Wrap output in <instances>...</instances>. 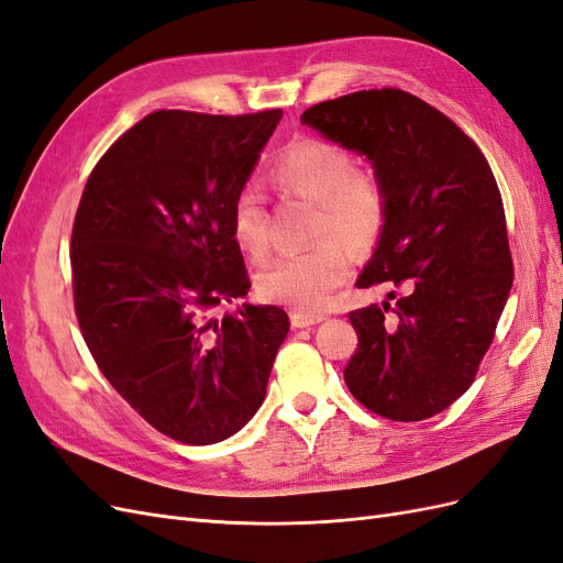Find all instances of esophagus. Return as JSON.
Wrapping results in <instances>:
<instances>
[{
  "label": "esophagus",
  "mask_w": 563,
  "mask_h": 563,
  "mask_svg": "<svg viewBox=\"0 0 563 563\" xmlns=\"http://www.w3.org/2000/svg\"><path fill=\"white\" fill-rule=\"evenodd\" d=\"M327 319V314H314V312H294L291 314V323L296 329H308L314 327V323Z\"/></svg>",
  "instance_id": "esophagus-1"
}]
</instances>
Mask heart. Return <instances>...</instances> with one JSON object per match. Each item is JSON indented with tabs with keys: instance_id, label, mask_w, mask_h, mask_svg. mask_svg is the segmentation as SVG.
<instances>
[{
	"instance_id": "obj_1",
	"label": "heart",
	"mask_w": 563,
	"mask_h": 563,
	"mask_svg": "<svg viewBox=\"0 0 563 563\" xmlns=\"http://www.w3.org/2000/svg\"><path fill=\"white\" fill-rule=\"evenodd\" d=\"M269 180L282 192L314 201L312 236H321L300 251L284 253L258 275V291L267 300L317 310L350 272L354 251L376 246L387 220L383 183L356 168L352 152L327 139H300L286 145L269 166ZM230 228L236 246L253 261H263L272 246L265 197L246 185L232 201ZM338 235L339 243L332 240Z\"/></svg>"
}]
</instances>
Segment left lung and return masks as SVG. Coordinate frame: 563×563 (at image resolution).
Segmentation results:
<instances>
[{
	"mask_svg": "<svg viewBox=\"0 0 563 563\" xmlns=\"http://www.w3.org/2000/svg\"><path fill=\"white\" fill-rule=\"evenodd\" d=\"M302 124L366 155L387 220L360 288L383 305L350 312L352 397L397 422L449 408L474 383L512 288L505 211L482 150L455 122L401 89L323 100Z\"/></svg>",
	"mask_w": 563,
	"mask_h": 563,
	"instance_id": "left-lung-1",
	"label": "left lung"
}]
</instances>
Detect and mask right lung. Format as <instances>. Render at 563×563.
I'll return each mask as SVG.
<instances>
[{"instance_id":"right-lung-1","label":"right lung","mask_w":563,"mask_h":563,"mask_svg":"<svg viewBox=\"0 0 563 563\" xmlns=\"http://www.w3.org/2000/svg\"><path fill=\"white\" fill-rule=\"evenodd\" d=\"M282 110H157L108 147L73 225L75 312L100 373L152 428L207 446L258 411L288 333L251 288L230 213Z\"/></svg>"}]
</instances>
